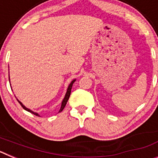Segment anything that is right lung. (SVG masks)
I'll return each mask as SVG.
<instances>
[{"mask_svg":"<svg viewBox=\"0 0 158 158\" xmlns=\"http://www.w3.org/2000/svg\"><path fill=\"white\" fill-rule=\"evenodd\" d=\"M76 81V80H73V81H72V82H71V83L69 84V87H68V89H67V92H66V93H65V97H64L63 100H62V106H61V108H60V110H59V112H61V111H62V110L64 109V107H65V105H66V103H67V101H68V100H69V96H70V93H71V89H72L73 84L74 83V81ZM18 102H19V104H20V105L22 106V107H23V109H24V110H26V111H29V112L32 113V114H34L35 115H37V116H40V115H39V114H38V113H36V112H34V111H32L31 110H30V109H28V108H27V107H25V106L23 105V104H22L21 102L19 101V100H18Z\"/></svg>","mask_w":158,"mask_h":158,"instance_id":"right-lung-1","label":"right lung"}]
</instances>
